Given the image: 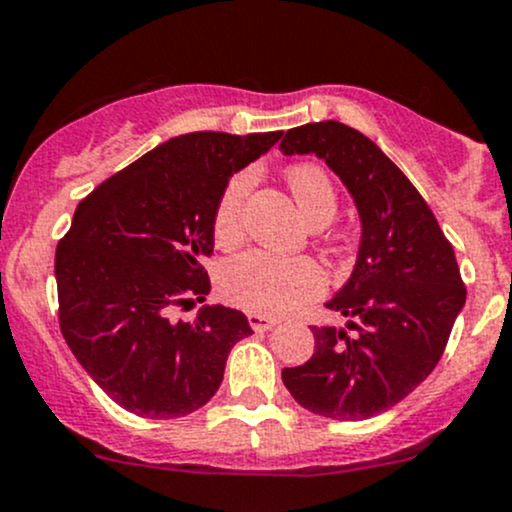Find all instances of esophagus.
<instances>
[{
    "label": "esophagus",
    "instance_id": "obj_1",
    "mask_svg": "<svg viewBox=\"0 0 512 512\" xmlns=\"http://www.w3.org/2000/svg\"><path fill=\"white\" fill-rule=\"evenodd\" d=\"M247 323H250V328L255 330V333H265V330H272L279 320L260 316V313H247Z\"/></svg>",
    "mask_w": 512,
    "mask_h": 512
}]
</instances>
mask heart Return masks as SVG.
<instances>
[{
  "label": "heart",
  "instance_id": "heart-1",
  "mask_svg": "<svg viewBox=\"0 0 512 512\" xmlns=\"http://www.w3.org/2000/svg\"><path fill=\"white\" fill-rule=\"evenodd\" d=\"M250 172L235 174L213 211V238L228 247L243 235V201L250 189ZM291 194L308 226H328L338 211V196L325 170L296 165L286 172ZM325 272L311 257H279L265 250H247L230 257L218 274L226 301L260 316H282L325 289Z\"/></svg>",
  "mask_w": 512,
  "mask_h": 512
}]
</instances>
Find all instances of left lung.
<instances>
[{
  "label": "left lung",
  "mask_w": 512,
  "mask_h": 512,
  "mask_svg": "<svg viewBox=\"0 0 512 512\" xmlns=\"http://www.w3.org/2000/svg\"><path fill=\"white\" fill-rule=\"evenodd\" d=\"M279 150L320 157L362 223L355 269L325 303L350 320L345 328L313 325V357L286 367L284 386L330 420L372 418L440 362L466 301L457 257L418 189L364 133L340 121L306 123L286 131Z\"/></svg>",
  "instance_id": "8db88e82"
}]
</instances>
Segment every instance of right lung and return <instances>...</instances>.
<instances>
[{
  "label": "right lung",
  "instance_id": "add662e5",
  "mask_svg": "<svg viewBox=\"0 0 512 512\" xmlns=\"http://www.w3.org/2000/svg\"><path fill=\"white\" fill-rule=\"evenodd\" d=\"M282 131H196L165 140L77 206L55 250L60 330L84 372L121 408L167 420L199 411L218 391L235 342L252 335L243 311L204 306L211 291L213 211L235 172Z\"/></svg>",
  "mask_w": 512,
  "mask_h": 512
}]
</instances>
